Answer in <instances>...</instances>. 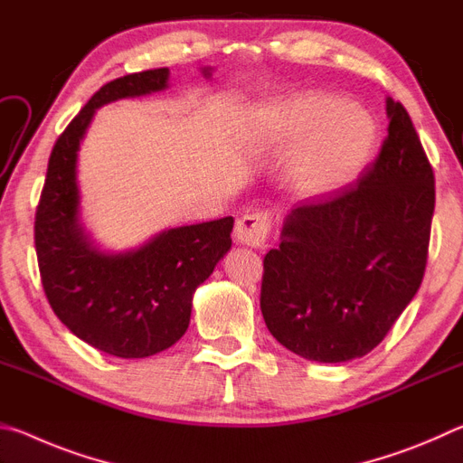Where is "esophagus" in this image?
Listing matches in <instances>:
<instances>
[{
    "instance_id": "34e87169",
    "label": "esophagus",
    "mask_w": 463,
    "mask_h": 463,
    "mask_svg": "<svg viewBox=\"0 0 463 463\" xmlns=\"http://www.w3.org/2000/svg\"><path fill=\"white\" fill-rule=\"evenodd\" d=\"M271 229V216L268 213H250L241 216L237 224H234V237L239 242L247 247L260 249L268 241V234Z\"/></svg>"
}]
</instances>
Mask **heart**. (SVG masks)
Here are the masks:
<instances>
[{"instance_id":"obj_1","label":"heart","mask_w":463,"mask_h":463,"mask_svg":"<svg viewBox=\"0 0 463 463\" xmlns=\"http://www.w3.org/2000/svg\"><path fill=\"white\" fill-rule=\"evenodd\" d=\"M278 143L302 145L292 165V182L307 195L331 194L362 174L378 140L372 116L328 93H304L261 114Z\"/></svg>"}]
</instances>
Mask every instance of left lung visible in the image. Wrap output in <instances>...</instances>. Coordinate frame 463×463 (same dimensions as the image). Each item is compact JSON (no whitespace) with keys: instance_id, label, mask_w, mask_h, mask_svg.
<instances>
[{"instance_id":"obj_1","label":"left lung","mask_w":463,"mask_h":463,"mask_svg":"<svg viewBox=\"0 0 463 463\" xmlns=\"http://www.w3.org/2000/svg\"><path fill=\"white\" fill-rule=\"evenodd\" d=\"M355 185L302 202L263 260L269 333L310 362L364 357L409 307L427 268L435 175L401 101Z\"/></svg>"}]
</instances>
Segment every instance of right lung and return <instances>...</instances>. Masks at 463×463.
<instances>
[{"label":"right lung","instance_id":"1","mask_svg":"<svg viewBox=\"0 0 463 463\" xmlns=\"http://www.w3.org/2000/svg\"><path fill=\"white\" fill-rule=\"evenodd\" d=\"M167 77V67L148 69L93 93L52 146L34 218L38 269L54 315L81 341L124 359L155 355L182 339L195 288L232 245L234 221L226 216L163 231L140 249L108 255L77 221V151L96 109L165 90Z\"/></svg>","mask_w":463,"mask_h":463}]
</instances>
